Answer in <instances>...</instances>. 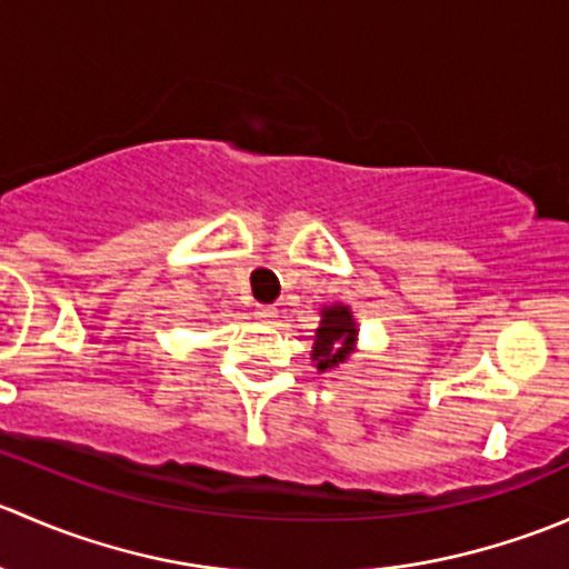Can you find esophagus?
Returning <instances> with one entry per match:
<instances>
[{
  "label": "esophagus",
  "mask_w": 569,
  "mask_h": 569,
  "mask_svg": "<svg viewBox=\"0 0 569 569\" xmlns=\"http://www.w3.org/2000/svg\"><path fill=\"white\" fill-rule=\"evenodd\" d=\"M256 317L261 319V321H272L274 317H278V308H272V306H258V308H256Z\"/></svg>",
  "instance_id": "34e87169"
}]
</instances>
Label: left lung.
<instances>
[{
	"label": "left lung",
	"instance_id": "8db88e82",
	"mask_svg": "<svg viewBox=\"0 0 569 569\" xmlns=\"http://www.w3.org/2000/svg\"><path fill=\"white\" fill-rule=\"evenodd\" d=\"M355 341H358V325H355L349 306H327L321 308V325L313 336V352L311 358L317 360L319 371L338 369L347 363L349 355L355 352Z\"/></svg>",
	"mask_w": 569,
	"mask_h": 569
}]
</instances>
